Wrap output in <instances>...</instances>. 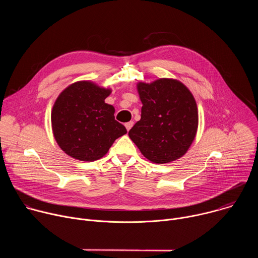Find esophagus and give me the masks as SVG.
<instances>
[{"mask_svg": "<svg viewBox=\"0 0 258 258\" xmlns=\"http://www.w3.org/2000/svg\"><path fill=\"white\" fill-rule=\"evenodd\" d=\"M133 125H134V122H133V121H128V122H126V123L124 124V126H125V128H126L127 132L133 127Z\"/></svg>", "mask_w": 258, "mask_h": 258, "instance_id": "1", "label": "esophagus"}]
</instances>
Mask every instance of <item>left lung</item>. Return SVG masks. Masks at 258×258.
<instances>
[{"label":"left lung","instance_id":"1","mask_svg":"<svg viewBox=\"0 0 258 258\" xmlns=\"http://www.w3.org/2000/svg\"><path fill=\"white\" fill-rule=\"evenodd\" d=\"M143 104L141 119L128 132L141 153L153 163L174 161L185 155L198 128L193 94L177 80L138 83Z\"/></svg>","mask_w":258,"mask_h":258}]
</instances>
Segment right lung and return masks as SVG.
Wrapping results in <instances>:
<instances>
[{"mask_svg":"<svg viewBox=\"0 0 258 258\" xmlns=\"http://www.w3.org/2000/svg\"><path fill=\"white\" fill-rule=\"evenodd\" d=\"M111 92L91 81H80L65 88L56 99L51 112L52 131L70 157L98 160L126 134L124 125L115 120L114 107L105 103Z\"/></svg>","mask_w":258,"mask_h":258,"instance_id":"right-lung-1","label":"right lung"}]
</instances>
